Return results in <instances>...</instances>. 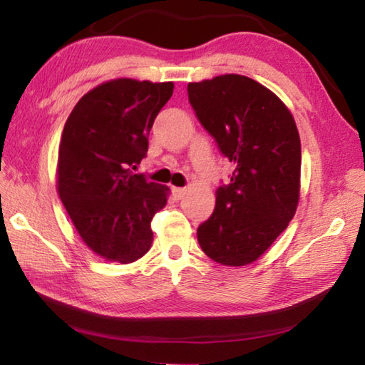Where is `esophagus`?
I'll return each instance as SVG.
<instances>
[{"instance_id":"obj_1","label":"esophagus","mask_w":365,"mask_h":365,"mask_svg":"<svg viewBox=\"0 0 365 365\" xmlns=\"http://www.w3.org/2000/svg\"><path fill=\"white\" fill-rule=\"evenodd\" d=\"M172 193H174V196L177 197V200H182V197L185 196V193H187V190H185V188H180V187H177V188L172 190Z\"/></svg>"}]
</instances>
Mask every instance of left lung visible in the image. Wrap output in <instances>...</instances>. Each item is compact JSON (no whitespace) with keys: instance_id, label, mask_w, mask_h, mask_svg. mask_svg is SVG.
<instances>
[{"instance_id":"1","label":"left lung","mask_w":365,"mask_h":365,"mask_svg":"<svg viewBox=\"0 0 365 365\" xmlns=\"http://www.w3.org/2000/svg\"><path fill=\"white\" fill-rule=\"evenodd\" d=\"M187 90L196 117L233 164L230 183L215 191L212 215L197 227V243L222 265H248L270 248L298 207L296 122L279 96L238 73L188 83Z\"/></svg>"}]
</instances>
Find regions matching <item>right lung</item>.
I'll return each instance as SVG.
<instances>
[{"label": "right lung", "mask_w": 365, "mask_h": 365, "mask_svg": "<svg viewBox=\"0 0 365 365\" xmlns=\"http://www.w3.org/2000/svg\"><path fill=\"white\" fill-rule=\"evenodd\" d=\"M172 93V82L109 80L80 98L66 120L58 193L83 243L106 261L128 264L151 248V220L170 190L132 170Z\"/></svg>", "instance_id": "add662e5"}]
</instances>
